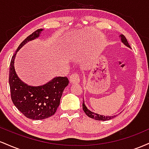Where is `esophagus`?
Instances as JSON below:
<instances>
[{
    "label": "esophagus",
    "mask_w": 149,
    "mask_h": 149,
    "mask_svg": "<svg viewBox=\"0 0 149 149\" xmlns=\"http://www.w3.org/2000/svg\"><path fill=\"white\" fill-rule=\"evenodd\" d=\"M69 81L71 83H78L80 82V77L78 73H73L69 76Z\"/></svg>",
    "instance_id": "obj_1"
}]
</instances>
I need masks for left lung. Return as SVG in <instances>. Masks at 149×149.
I'll list each match as a JSON object with an SVG mask.
<instances>
[{
  "instance_id": "obj_1",
  "label": "left lung",
  "mask_w": 149,
  "mask_h": 149,
  "mask_svg": "<svg viewBox=\"0 0 149 149\" xmlns=\"http://www.w3.org/2000/svg\"><path fill=\"white\" fill-rule=\"evenodd\" d=\"M120 37L121 38V41L123 42V43L126 46H127V47L130 48V45L129 43H128V42H127V39H126L125 36L124 35H120ZM83 111H84V112L85 113V114H86L88 117L91 118H93L95 120H109L113 118L114 117H116V116H101V115H100V114H97V113H94V112H92L91 111L89 110L88 108L86 107V106H85V104L84 100H83Z\"/></svg>"
}]
</instances>
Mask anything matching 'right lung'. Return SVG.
<instances>
[{"instance_id":"right-lung-1","label":"right lung","mask_w":149,"mask_h":149,"mask_svg":"<svg viewBox=\"0 0 149 149\" xmlns=\"http://www.w3.org/2000/svg\"><path fill=\"white\" fill-rule=\"evenodd\" d=\"M42 29H38L25 38L12 57L10 65L9 84L11 99L17 109L29 119L42 120L55 113L64 88L69 84L66 77H56L42 86H29L18 78L14 62L17 52L29 40L38 38Z\"/></svg>"}]
</instances>
